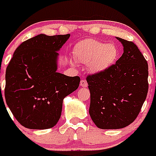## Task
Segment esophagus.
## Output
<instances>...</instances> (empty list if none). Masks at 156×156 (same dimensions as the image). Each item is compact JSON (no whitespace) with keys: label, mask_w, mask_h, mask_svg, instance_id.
Instances as JSON below:
<instances>
[{"label":"esophagus","mask_w":156,"mask_h":156,"mask_svg":"<svg viewBox=\"0 0 156 156\" xmlns=\"http://www.w3.org/2000/svg\"><path fill=\"white\" fill-rule=\"evenodd\" d=\"M80 86L83 87H86L87 86V81L85 80H82L80 81Z\"/></svg>","instance_id":"obj_1"}]
</instances>
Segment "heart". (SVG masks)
Returning <instances> with one entry per match:
<instances>
[{
  "instance_id": "1",
  "label": "heart",
  "mask_w": 156,
  "mask_h": 156,
  "mask_svg": "<svg viewBox=\"0 0 156 156\" xmlns=\"http://www.w3.org/2000/svg\"><path fill=\"white\" fill-rule=\"evenodd\" d=\"M119 55L114 44L102 42L95 39L80 41L74 46L73 56L76 61L87 65L92 73H98L108 69L116 61Z\"/></svg>"
}]
</instances>
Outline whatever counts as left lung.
I'll return each mask as SVG.
<instances>
[{
	"mask_svg": "<svg viewBox=\"0 0 156 156\" xmlns=\"http://www.w3.org/2000/svg\"><path fill=\"white\" fill-rule=\"evenodd\" d=\"M123 53L115 64L87 77L89 113L100 129H120L135 120L148 90V66L137 45L117 37Z\"/></svg>",
	"mask_w": 156,
	"mask_h": 156,
	"instance_id": "obj_1",
	"label": "left lung"
}]
</instances>
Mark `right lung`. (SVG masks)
<instances>
[{
	"instance_id": "obj_1",
	"label": "right lung",
	"mask_w": 156,
	"mask_h": 156,
	"mask_svg": "<svg viewBox=\"0 0 156 156\" xmlns=\"http://www.w3.org/2000/svg\"><path fill=\"white\" fill-rule=\"evenodd\" d=\"M69 37L40 34L22 43L14 52L6 69L5 97L13 115L25 127L55 126L63 99L79 87V76L56 72L57 51Z\"/></svg>"
}]
</instances>
